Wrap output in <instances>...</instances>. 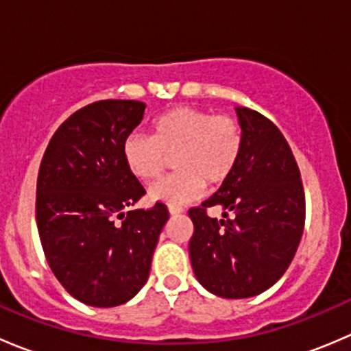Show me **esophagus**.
Segmentation results:
<instances>
[{"mask_svg": "<svg viewBox=\"0 0 351 351\" xmlns=\"http://www.w3.org/2000/svg\"><path fill=\"white\" fill-rule=\"evenodd\" d=\"M168 210H169V214H171V215H178V214H182L183 208L182 207H171V205H169Z\"/></svg>", "mask_w": 351, "mask_h": 351, "instance_id": "34e87169", "label": "esophagus"}]
</instances>
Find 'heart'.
Returning a JSON list of instances; mask_svg holds the SVG:
<instances>
[{
	"mask_svg": "<svg viewBox=\"0 0 351 351\" xmlns=\"http://www.w3.org/2000/svg\"><path fill=\"white\" fill-rule=\"evenodd\" d=\"M243 144V127L232 117L176 107L154 119L153 136H127L122 158L132 176L149 182L165 171L168 158L176 156L173 166L178 173L156 182L149 197L180 207L197 200L205 183H224L241 158Z\"/></svg>",
	"mask_w": 351,
	"mask_h": 351,
	"instance_id": "1",
	"label": "heart"
}]
</instances>
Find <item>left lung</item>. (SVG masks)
Segmentation results:
<instances>
[{"mask_svg":"<svg viewBox=\"0 0 351 351\" xmlns=\"http://www.w3.org/2000/svg\"><path fill=\"white\" fill-rule=\"evenodd\" d=\"M243 153L232 175L202 207L193 222L190 261L197 280L224 299H246L270 289L292 263L306 222L300 171L285 137L256 110L236 107ZM222 206V219L208 218Z\"/></svg>","mask_w":351,"mask_h":351,"instance_id":"obj_1","label":"left lung"}]
</instances>
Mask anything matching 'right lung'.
<instances>
[{
    "instance_id": "1",
    "label": "right lung",
    "mask_w": 351,
    "mask_h": 351,
    "mask_svg": "<svg viewBox=\"0 0 351 351\" xmlns=\"http://www.w3.org/2000/svg\"><path fill=\"white\" fill-rule=\"evenodd\" d=\"M144 110L136 100L80 108L56 130L38 169L35 217L45 258L88 306H120L143 289L169 219L161 202L125 212L146 193L122 158Z\"/></svg>"
}]
</instances>
